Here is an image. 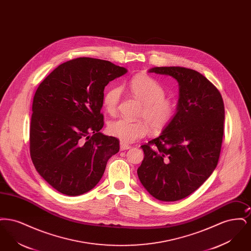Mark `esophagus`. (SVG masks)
<instances>
[{"label": "esophagus", "mask_w": 251, "mask_h": 251, "mask_svg": "<svg viewBox=\"0 0 251 251\" xmlns=\"http://www.w3.org/2000/svg\"><path fill=\"white\" fill-rule=\"evenodd\" d=\"M130 149H131V147L129 145L120 143V151H126V150H130Z\"/></svg>", "instance_id": "obj_1"}]
</instances>
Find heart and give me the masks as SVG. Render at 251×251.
Returning <instances> with one entry per match:
<instances>
[{"instance_id": "b5f03b06", "label": "heart", "mask_w": 251, "mask_h": 251, "mask_svg": "<svg viewBox=\"0 0 251 251\" xmlns=\"http://www.w3.org/2000/svg\"><path fill=\"white\" fill-rule=\"evenodd\" d=\"M128 88L143 103L139 117L146 120H113L107 126L110 135L119 138L122 143H132L146 136L151 128L154 131H161L174 120L176 103L166 97L165 87L153 77L147 74L136 75L129 82ZM120 96V86H112L104 93L102 104L109 115L117 114Z\"/></svg>"}]
</instances>
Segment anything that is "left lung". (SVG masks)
<instances>
[{
  "mask_svg": "<svg viewBox=\"0 0 251 251\" xmlns=\"http://www.w3.org/2000/svg\"><path fill=\"white\" fill-rule=\"evenodd\" d=\"M150 72L175 78L179 99L174 120L160 136L144 144L137 175L162 201H176L196 191L217 166L224 133L225 108L218 89L201 73L181 67Z\"/></svg>",
  "mask_w": 251,
  "mask_h": 251,
  "instance_id": "8db88e82",
  "label": "left lung"
}]
</instances>
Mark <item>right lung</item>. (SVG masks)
Masks as SVG:
<instances>
[{"instance_id": "right-lung-1", "label": "right lung", "mask_w": 251, "mask_h": 251, "mask_svg": "<svg viewBox=\"0 0 251 251\" xmlns=\"http://www.w3.org/2000/svg\"><path fill=\"white\" fill-rule=\"evenodd\" d=\"M127 70L79 57L59 65L41 82L33 100L30 155L39 175L57 191L79 196L101 179L120 140L100 132L103 90Z\"/></svg>"}]
</instances>
